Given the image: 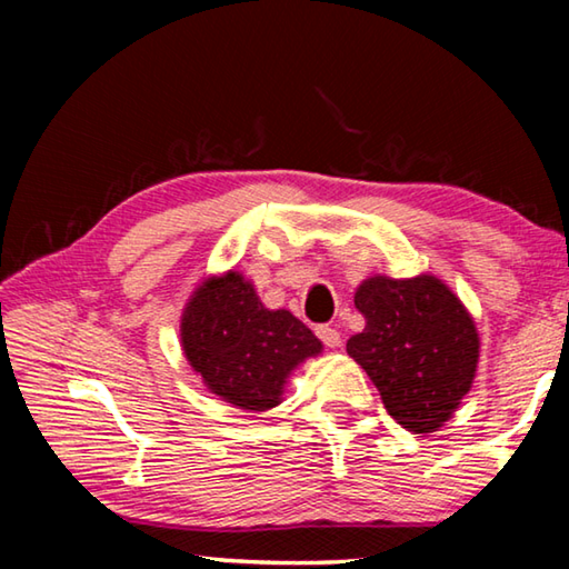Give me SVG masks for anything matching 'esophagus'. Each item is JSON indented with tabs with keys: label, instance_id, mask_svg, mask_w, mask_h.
Returning a JSON list of instances; mask_svg holds the SVG:
<instances>
[{
	"label": "esophagus",
	"instance_id": "34e87169",
	"mask_svg": "<svg viewBox=\"0 0 569 569\" xmlns=\"http://www.w3.org/2000/svg\"><path fill=\"white\" fill-rule=\"evenodd\" d=\"M316 336H319V339L329 346V349H339L341 346V333L331 329V326H316Z\"/></svg>",
	"mask_w": 569,
	"mask_h": 569
}]
</instances>
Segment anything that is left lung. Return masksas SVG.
Instances as JSON below:
<instances>
[{
	"mask_svg": "<svg viewBox=\"0 0 569 569\" xmlns=\"http://www.w3.org/2000/svg\"><path fill=\"white\" fill-rule=\"evenodd\" d=\"M353 303L366 326L346 341V351L403 429L439 431L477 377L479 333L467 306L431 273L369 276Z\"/></svg>",
	"mask_w": 569,
	"mask_h": 569,
	"instance_id": "left-lung-1",
	"label": "left lung"
}]
</instances>
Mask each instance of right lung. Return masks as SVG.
<instances>
[{"label":"right lung","mask_w":569,"mask_h":569,"mask_svg":"<svg viewBox=\"0 0 569 569\" xmlns=\"http://www.w3.org/2000/svg\"><path fill=\"white\" fill-rule=\"evenodd\" d=\"M180 346L210 393L261 413L283 401L291 373L323 343L286 308H266L243 273L208 276L180 316Z\"/></svg>","instance_id":"add662e5"}]
</instances>
